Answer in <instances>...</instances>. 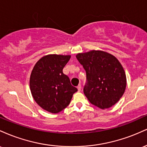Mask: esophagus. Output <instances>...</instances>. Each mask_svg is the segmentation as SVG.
<instances>
[{
  "label": "esophagus",
  "mask_w": 147,
  "mask_h": 147,
  "mask_svg": "<svg viewBox=\"0 0 147 147\" xmlns=\"http://www.w3.org/2000/svg\"><path fill=\"white\" fill-rule=\"evenodd\" d=\"M77 89H78V91H80L81 89H82V86H81L80 84H79L78 86H77Z\"/></svg>",
  "instance_id": "34e87169"
}]
</instances>
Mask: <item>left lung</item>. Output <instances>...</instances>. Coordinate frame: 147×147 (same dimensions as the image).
<instances>
[{"mask_svg": "<svg viewBox=\"0 0 147 147\" xmlns=\"http://www.w3.org/2000/svg\"><path fill=\"white\" fill-rule=\"evenodd\" d=\"M76 57L86 73L84 92L89 102L102 109L115 104L126 86L125 72L119 61L99 50L78 54Z\"/></svg>", "mask_w": 147, "mask_h": 147, "instance_id": "1", "label": "left lung"}]
</instances>
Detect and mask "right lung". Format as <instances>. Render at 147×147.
Wrapping results in <instances>:
<instances>
[{"label": "right lung", "mask_w": 147, "mask_h": 147, "mask_svg": "<svg viewBox=\"0 0 147 147\" xmlns=\"http://www.w3.org/2000/svg\"><path fill=\"white\" fill-rule=\"evenodd\" d=\"M70 56L50 55L38 60L32 71L30 87L34 99L42 109L57 113L67 107L77 91L63 69Z\"/></svg>", "instance_id": "right-lung-1"}]
</instances>
